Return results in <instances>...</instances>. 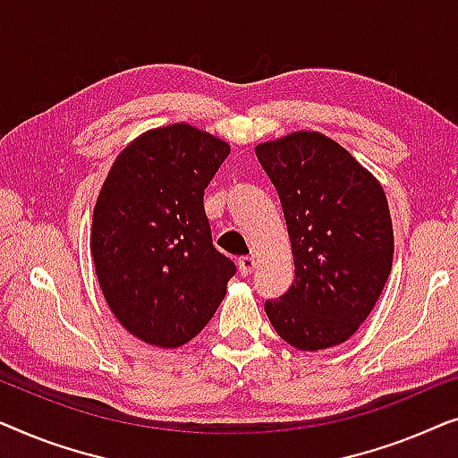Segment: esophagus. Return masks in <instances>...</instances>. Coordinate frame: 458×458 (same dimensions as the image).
<instances>
[{
    "instance_id": "obj_1",
    "label": "esophagus",
    "mask_w": 458,
    "mask_h": 458,
    "mask_svg": "<svg viewBox=\"0 0 458 458\" xmlns=\"http://www.w3.org/2000/svg\"><path fill=\"white\" fill-rule=\"evenodd\" d=\"M255 269V257L253 255H244L238 259V272H241V276H249L253 274Z\"/></svg>"
}]
</instances>
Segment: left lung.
Returning <instances> with one entry per match:
<instances>
[{
  "label": "left lung",
  "mask_w": 458,
  "mask_h": 458,
  "mask_svg": "<svg viewBox=\"0 0 458 458\" xmlns=\"http://www.w3.org/2000/svg\"><path fill=\"white\" fill-rule=\"evenodd\" d=\"M278 191L294 257V282L266 313L299 351L344 343L367 319L392 269L394 234L376 178L336 140L294 132L257 145Z\"/></svg>",
  "instance_id": "obj_1"
}]
</instances>
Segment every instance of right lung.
Returning a JSON list of instances; mask_svg holds the SVG:
<instances>
[{"label":"right lung","instance_id":"right-lung-1","mask_svg":"<svg viewBox=\"0 0 458 458\" xmlns=\"http://www.w3.org/2000/svg\"><path fill=\"white\" fill-rule=\"evenodd\" d=\"M228 153L189 124L156 128L120 153L103 182L91 230L99 286L147 344L176 349L195 338L236 274L211 242L203 205Z\"/></svg>","mask_w":458,"mask_h":458}]
</instances>
